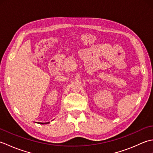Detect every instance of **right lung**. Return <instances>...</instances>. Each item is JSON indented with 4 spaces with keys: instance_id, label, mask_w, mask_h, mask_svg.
Returning <instances> with one entry per match:
<instances>
[{
    "instance_id": "1",
    "label": "right lung",
    "mask_w": 153,
    "mask_h": 153,
    "mask_svg": "<svg viewBox=\"0 0 153 153\" xmlns=\"http://www.w3.org/2000/svg\"><path fill=\"white\" fill-rule=\"evenodd\" d=\"M50 123V122H45V123H41V122H40L39 123H40V124H47V123Z\"/></svg>"
}]
</instances>
